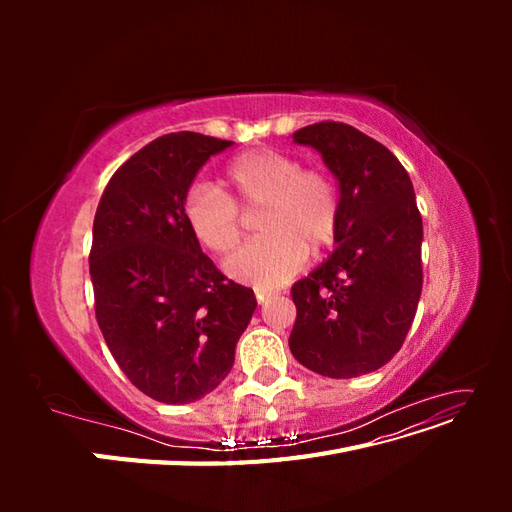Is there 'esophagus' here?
<instances>
[{
    "instance_id": "34e87169",
    "label": "esophagus",
    "mask_w": 512,
    "mask_h": 512,
    "mask_svg": "<svg viewBox=\"0 0 512 512\" xmlns=\"http://www.w3.org/2000/svg\"><path fill=\"white\" fill-rule=\"evenodd\" d=\"M271 299V292H265V290H256V301L258 303H265Z\"/></svg>"
}]
</instances>
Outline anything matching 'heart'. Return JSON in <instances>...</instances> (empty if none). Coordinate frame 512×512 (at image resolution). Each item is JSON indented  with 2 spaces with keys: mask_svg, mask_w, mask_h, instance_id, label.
Listing matches in <instances>:
<instances>
[{
  "mask_svg": "<svg viewBox=\"0 0 512 512\" xmlns=\"http://www.w3.org/2000/svg\"><path fill=\"white\" fill-rule=\"evenodd\" d=\"M260 209L262 237L228 262L237 282L275 290L297 275L307 254H322L335 243L342 205L331 175L301 168L297 158L275 149H256L232 160L224 190L196 183L183 198V220L194 239L218 256H228L245 235V216Z\"/></svg>",
  "mask_w": 512,
  "mask_h": 512,
  "instance_id": "b5f03b06",
  "label": "heart"
}]
</instances>
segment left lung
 I'll return each instance as SVG.
<instances>
[{
	"label": "left lung",
	"instance_id": "1",
	"mask_svg": "<svg viewBox=\"0 0 512 512\" xmlns=\"http://www.w3.org/2000/svg\"><path fill=\"white\" fill-rule=\"evenodd\" d=\"M292 136L333 170L342 218L335 252L290 290L297 320L288 346L320 376H363L389 363L412 327L423 290L421 211L406 168L361 130L318 121Z\"/></svg>",
	"mask_w": 512,
	"mask_h": 512
}]
</instances>
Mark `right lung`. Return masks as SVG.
<instances>
[{"mask_svg":"<svg viewBox=\"0 0 512 512\" xmlns=\"http://www.w3.org/2000/svg\"><path fill=\"white\" fill-rule=\"evenodd\" d=\"M230 145L164 134L115 170L96 211L98 327L123 374L162 404H190L228 376L256 309L254 290L228 280L183 220L200 166Z\"/></svg>","mask_w":512,"mask_h":512,"instance_id":"1","label":"right lung"}]
</instances>
